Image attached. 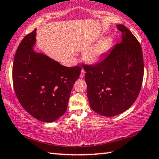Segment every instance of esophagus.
I'll list each match as a JSON object with an SVG mask.
<instances>
[{"label": "esophagus", "mask_w": 159, "mask_h": 159, "mask_svg": "<svg viewBox=\"0 0 159 159\" xmlns=\"http://www.w3.org/2000/svg\"><path fill=\"white\" fill-rule=\"evenodd\" d=\"M85 71L83 69H82L81 70V72H80V78H83V77H84V76H85Z\"/></svg>", "instance_id": "34e87169"}]
</instances>
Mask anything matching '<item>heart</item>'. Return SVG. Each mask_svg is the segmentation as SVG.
Listing matches in <instances>:
<instances>
[{"instance_id": "obj_1", "label": "heart", "mask_w": 159, "mask_h": 159, "mask_svg": "<svg viewBox=\"0 0 159 159\" xmlns=\"http://www.w3.org/2000/svg\"><path fill=\"white\" fill-rule=\"evenodd\" d=\"M109 48V40L108 39H102L88 49L86 52V58L90 62L98 61L108 52Z\"/></svg>"}]
</instances>
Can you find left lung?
I'll use <instances>...</instances> for the list:
<instances>
[{
    "instance_id": "left-lung-1",
    "label": "left lung",
    "mask_w": 159,
    "mask_h": 159,
    "mask_svg": "<svg viewBox=\"0 0 159 159\" xmlns=\"http://www.w3.org/2000/svg\"><path fill=\"white\" fill-rule=\"evenodd\" d=\"M116 27L122 33L121 42L99 63L83 66L91 109L108 117L121 114L133 105L144 76L140 43L124 25Z\"/></svg>"
}]
</instances>
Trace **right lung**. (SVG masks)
Masks as SVG:
<instances>
[{
    "mask_svg": "<svg viewBox=\"0 0 159 159\" xmlns=\"http://www.w3.org/2000/svg\"><path fill=\"white\" fill-rule=\"evenodd\" d=\"M36 29L24 38L16 51L12 81L21 107L32 116L53 122L67 109L80 66L66 67L43 53L36 52Z\"/></svg>",
    "mask_w": 159,
    "mask_h": 159,
    "instance_id": "add662e5",
    "label": "right lung"
}]
</instances>
